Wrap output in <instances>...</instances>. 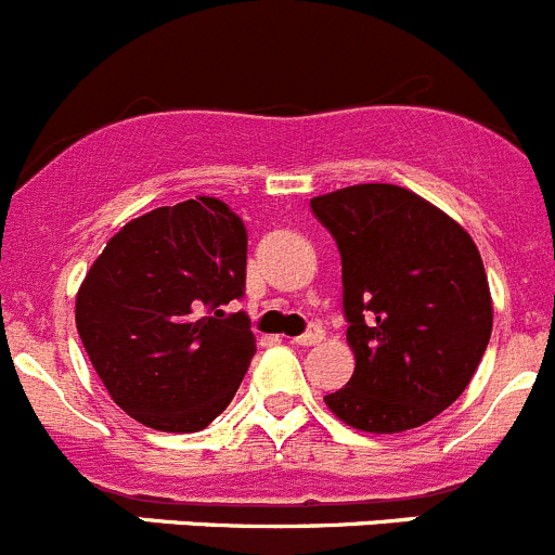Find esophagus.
Instances as JSON below:
<instances>
[{
    "label": "esophagus",
    "instance_id": "1",
    "mask_svg": "<svg viewBox=\"0 0 555 555\" xmlns=\"http://www.w3.org/2000/svg\"><path fill=\"white\" fill-rule=\"evenodd\" d=\"M321 340H324V332H321L319 326H310L305 335L294 337V343H297V346H315V343H321Z\"/></svg>",
    "mask_w": 555,
    "mask_h": 555
}]
</instances>
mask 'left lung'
Listing matches in <instances>:
<instances>
[{
	"instance_id": "obj_1",
	"label": "left lung",
	"mask_w": 555,
	"mask_h": 555,
	"mask_svg": "<svg viewBox=\"0 0 555 555\" xmlns=\"http://www.w3.org/2000/svg\"><path fill=\"white\" fill-rule=\"evenodd\" d=\"M343 261L353 376L326 395L337 420L403 433L450 409L482 362L493 299L461 223L398 184H351L310 198Z\"/></svg>"
}]
</instances>
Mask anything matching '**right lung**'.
<instances>
[{
    "label": "right lung",
    "mask_w": 555,
    "mask_h": 555,
    "mask_svg": "<svg viewBox=\"0 0 555 555\" xmlns=\"http://www.w3.org/2000/svg\"><path fill=\"white\" fill-rule=\"evenodd\" d=\"M247 234L209 195L130 220L76 294V326L111 400L141 425L204 430L240 389L256 335L223 305L245 294Z\"/></svg>",
    "instance_id": "add662e5"
}]
</instances>
